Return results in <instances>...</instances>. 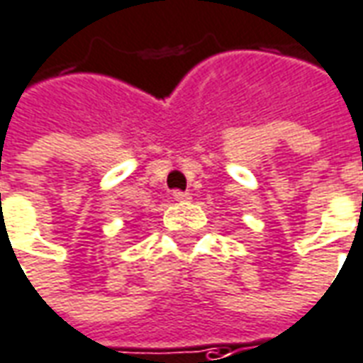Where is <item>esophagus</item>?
Masks as SVG:
<instances>
[{"mask_svg":"<svg viewBox=\"0 0 363 363\" xmlns=\"http://www.w3.org/2000/svg\"><path fill=\"white\" fill-rule=\"evenodd\" d=\"M172 199L177 202H191V194L189 192H181V191H174L172 192Z\"/></svg>","mask_w":363,"mask_h":363,"instance_id":"obj_1","label":"esophagus"}]
</instances>
